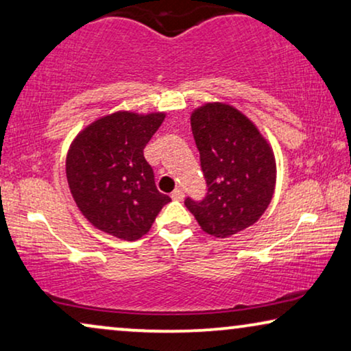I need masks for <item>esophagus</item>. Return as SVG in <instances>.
Instances as JSON below:
<instances>
[{"instance_id":"esophagus-1","label":"esophagus","mask_w":351,"mask_h":351,"mask_svg":"<svg viewBox=\"0 0 351 351\" xmlns=\"http://www.w3.org/2000/svg\"><path fill=\"white\" fill-rule=\"evenodd\" d=\"M171 199L173 200H182V197H184V194H182L181 189H175L173 192H171Z\"/></svg>"}]
</instances>
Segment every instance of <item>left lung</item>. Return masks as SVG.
Wrapping results in <instances>:
<instances>
[{"mask_svg":"<svg viewBox=\"0 0 351 351\" xmlns=\"http://www.w3.org/2000/svg\"><path fill=\"white\" fill-rule=\"evenodd\" d=\"M206 195L184 205L206 234L227 239L253 226L274 197V151L253 122L226 103H206L191 116Z\"/></svg>","mask_w":351,"mask_h":351,"instance_id":"left-lung-1","label":"left lung"}]
</instances>
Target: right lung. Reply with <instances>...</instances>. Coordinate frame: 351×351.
Masks as SVG:
<instances>
[{
    "label": "right lung",
    "mask_w": 351,
    "mask_h": 351,
    "mask_svg": "<svg viewBox=\"0 0 351 351\" xmlns=\"http://www.w3.org/2000/svg\"><path fill=\"white\" fill-rule=\"evenodd\" d=\"M165 112L117 111L87 125L66 156V180L77 208L98 230L121 240L141 239L162 206L171 200L157 191L143 149Z\"/></svg>",
    "instance_id": "add662e5"
}]
</instances>
